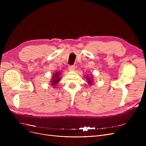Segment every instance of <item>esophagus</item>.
Wrapping results in <instances>:
<instances>
[{"label": "esophagus", "instance_id": "esophagus-1", "mask_svg": "<svg viewBox=\"0 0 146 146\" xmlns=\"http://www.w3.org/2000/svg\"><path fill=\"white\" fill-rule=\"evenodd\" d=\"M74 68H75L74 65H70L68 67V69L69 70H74Z\"/></svg>", "mask_w": 146, "mask_h": 146}]
</instances>
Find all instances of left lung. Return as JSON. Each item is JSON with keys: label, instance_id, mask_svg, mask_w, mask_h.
Segmentation results:
<instances>
[{"label": "left lung", "instance_id": "left-lung-1", "mask_svg": "<svg viewBox=\"0 0 146 146\" xmlns=\"http://www.w3.org/2000/svg\"><path fill=\"white\" fill-rule=\"evenodd\" d=\"M86 79L88 80V82L89 83V84H91V83H92V82H91V78H89V77L86 76Z\"/></svg>", "mask_w": 146, "mask_h": 146}]
</instances>
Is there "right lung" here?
Here are the masks:
<instances>
[{
	"label": "right lung",
	"instance_id": "right-lung-1",
	"mask_svg": "<svg viewBox=\"0 0 146 146\" xmlns=\"http://www.w3.org/2000/svg\"><path fill=\"white\" fill-rule=\"evenodd\" d=\"M60 72H56L54 77H52V84L51 85L52 86H56V84H57L58 83V82H60Z\"/></svg>",
	"mask_w": 146,
	"mask_h": 146
}]
</instances>
